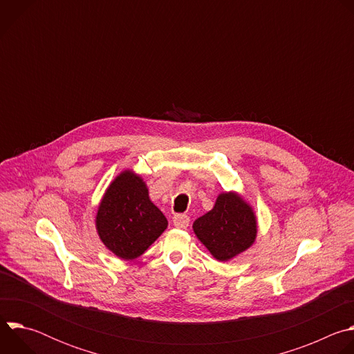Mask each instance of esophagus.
Listing matches in <instances>:
<instances>
[{
    "label": "esophagus",
    "mask_w": 354,
    "mask_h": 354,
    "mask_svg": "<svg viewBox=\"0 0 354 354\" xmlns=\"http://www.w3.org/2000/svg\"><path fill=\"white\" fill-rule=\"evenodd\" d=\"M189 217L186 216V214H176L175 217H174V225L176 227V228H179V230H185V228H187V225H189Z\"/></svg>",
    "instance_id": "esophagus-1"
}]
</instances>
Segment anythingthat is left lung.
Returning <instances> with one entry per match:
<instances>
[{
  "mask_svg": "<svg viewBox=\"0 0 354 354\" xmlns=\"http://www.w3.org/2000/svg\"><path fill=\"white\" fill-rule=\"evenodd\" d=\"M193 231L220 262L246 250L258 232L254 212L234 192L221 193L213 210L193 223Z\"/></svg>",
  "mask_w": 354,
  "mask_h": 354,
  "instance_id": "left-lung-1",
  "label": "left lung"
}]
</instances>
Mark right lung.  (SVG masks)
Returning a JSON list of instances; mask_svg holds the SVG:
<instances>
[{
    "label": "right lung",
    "mask_w": 354,
    "mask_h": 354,
    "mask_svg": "<svg viewBox=\"0 0 354 354\" xmlns=\"http://www.w3.org/2000/svg\"><path fill=\"white\" fill-rule=\"evenodd\" d=\"M167 227L168 221L149 200L145 183L131 171L122 172L111 183L96 214L100 239L126 261L142 255Z\"/></svg>",
    "instance_id": "obj_1"
}]
</instances>
